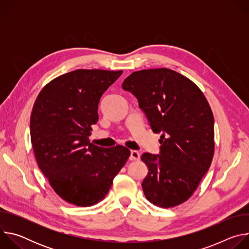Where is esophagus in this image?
<instances>
[{"mask_svg": "<svg viewBox=\"0 0 249 249\" xmlns=\"http://www.w3.org/2000/svg\"><path fill=\"white\" fill-rule=\"evenodd\" d=\"M140 153L138 151H131L130 153V160H140Z\"/></svg>", "mask_w": 249, "mask_h": 249, "instance_id": "obj_1", "label": "esophagus"}]
</instances>
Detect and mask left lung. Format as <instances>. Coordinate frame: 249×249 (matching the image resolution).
Masks as SVG:
<instances>
[{"label":"left lung","instance_id":"left-lung-1","mask_svg":"<svg viewBox=\"0 0 249 249\" xmlns=\"http://www.w3.org/2000/svg\"><path fill=\"white\" fill-rule=\"evenodd\" d=\"M122 88L138 98L152 130L164 133L160 154L142 156L149 168L142 183L146 198L161 208L184 203L215 153L214 115L208 100L191 80L166 68L137 71Z\"/></svg>","mask_w":249,"mask_h":249}]
</instances>
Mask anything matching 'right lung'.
<instances>
[{
  "label": "right lung",
  "mask_w": 249,
  "mask_h": 249,
  "mask_svg": "<svg viewBox=\"0 0 249 249\" xmlns=\"http://www.w3.org/2000/svg\"><path fill=\"white\" fill-rule=\"evenodd\" d=\"M123 71L79 69L49 82L34 102L30 138L35 160L66 202L92 206L108 193L130 150L90 143L98 102Z\"/></svg>",
  "instance_id": "obj_1"
}]
</instances>
